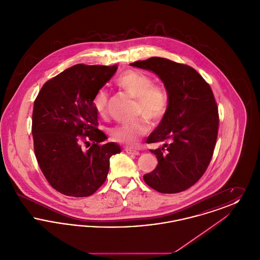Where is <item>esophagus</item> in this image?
<instances>
[{"instance_id":"obj_1","label":"esophagus","mask_w":260,"mask_h":260,"mask_svg":"<svg viewBox=\"0 0 260 260\" xmlns=\"http://www.w3.org/2000/svg\"><path fill=\"white\" fill-rule=\"evenodd\" d=\"M124 151L127 153V154H131V155H139V152L137 150L132 148H125Z\"/></svg>"}]
</instances>
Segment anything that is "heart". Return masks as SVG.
<instances>
[{
    "label": "heart",
    "mask_w": 260,
    "mask_h": 260,
    "mask_svg": "<svg viewBox=\"0 0 260 260\" xmlns=\"http://www.w3.org/2000/svg\"><path fill=\"white\" fill-rule=\"evenodd\" d=\"M117 84L129 95L136 99V112L142 115L154 124L161 122L168 113L170 106V95L166 87L155 85L154 80L143 72L127 70L120 75ZM93 106L99 115L107 112L108 92L100 89L93 98ZM149 126L142 119L128 124H119L111 129L112 138L115 141L125 144H134L141 136L148 133Z\"/></svg>",
    "instance_id": "obj_1"
}]
</instances>
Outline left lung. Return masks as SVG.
Here are the masks:
<instances>
[{
    "label": "left lung",
    "instance_id": "8db88e82",
    "mask_svg": "<svg viewBox=\"0 0 260 260\" xmlns=\"http://www.w3.org/2000/svg\"><path fill=\"white\" fill-rule=\"evenodd\" d=\"M131 65L157 75L170 95L168 113L146 141L165 144L151 150L158 165L143 179L160 193L182 192L198 181L212 158L219 124L212 90L185 64L151 57Z\"/></svg>",
    "mask_w": 260,
    "mask_h": 260
}]
</instances>
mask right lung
<instances>
[{
	"instance_id": "add662e5",
	"label": "right lung",
	"mask_w": 260,
	"mask_h": 260,
	"mask_svg": "<svg viewBox=\"0 0 260 260\" xmlns=\"http://www.w3.org/2000/svg\"><path fill=\"white\" fill-rule=\"evenodd\" d=\"M117 65L77 64L49 80L34 102L32 135L38 164L52 188L66 196L87 197L106 180L110 157L121 152L98 128L93 98ZM83 143L90 148L84 150Z\"/></svg>"
}]
</instances>
